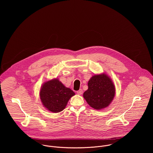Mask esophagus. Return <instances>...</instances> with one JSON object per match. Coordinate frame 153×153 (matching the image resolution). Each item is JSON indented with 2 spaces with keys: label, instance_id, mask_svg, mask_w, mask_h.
Here are the masks:
<instances>
[{
  "label": "esophagus",
  "instance_id": "1",
  "mask_svg": "<svg viewBox=\"0 0 153 153\" xmlns=\"http://www.w3.org/2000/svg\"><path fill=\"white\" fill-rule=\"evenodd\" d=\"M76 93L78 94V95H81L82 94V90L81 89H79L78 91H76Z\"/></svg>",
  "mask_w": 153,
  "mask_h": 153
}]
</instances>
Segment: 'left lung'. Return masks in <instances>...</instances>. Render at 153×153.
I'll list each match as a JSON object with an SVG mask.
<instances>
[{"label":"left lung","instance_id":"1","mask_svg":"<svg viewBox=\"0 0 153 153\" xmlns=\"http://www.w3.org/2000/svg\"><path fill=\"white\" fill-rule=\"evenodd\" d=\"M88 89L83 94L88 104L95 109L108 107L115 96V86L105 74L95 75L88 83Z\"/></svg>","mask_w":153,"mask_h":153}]
</instances>
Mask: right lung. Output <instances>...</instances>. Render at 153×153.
<instances>
[{
	"label": "right lung",
	"mask_w": 153,
	"mask_h": 153,
	"mask_svg": "<svg viewBox=\"0 0 153 153\" xmlns=\"http://www.w3.org/2000/svg\"><path fill=\"white\" fill-rule=\"evenodd\" d=\"M74 92L66 88L58 79L45 82L40 91V98L44 107L52 112H59L65 108Z\"/></svg>",
	"instance_id": "right-lung-1"
}]
</instances>
